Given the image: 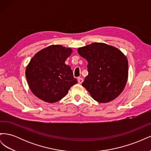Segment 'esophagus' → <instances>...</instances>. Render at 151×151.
Returning <instances> with one entry per match:
<instances>
[{
  "instance_id": "34e87169",
  "label": "esophagus",
  "mask_w": 151,
  "mask_h": 151,
  "mask_svg": "<svg viewBox=\"0 0 151 151\" xmlns=\"http://www.w3.org/2000/svg\"><path fill=\"white\" fill-rule=\"evenodd\" d=\"M77 81H78V83L79 84H82L83 82V79L81 78V77H78V78H77Z\"/></svg>"
}]
</instances>
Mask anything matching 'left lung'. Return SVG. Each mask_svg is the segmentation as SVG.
Returning a JSON list of instances; mask_svg holds the SVG:
<instances>
[{"label": "left lung", "mask_w": 151, "mask_h": 151, "mask_svg": "<svg viewBox=\"0 0 151 151\" xmlns=\"http://www.w3.org/2000/svg\"><path fill=\"white\" fill-rule=\"evenodd\" d=\"M77 52L88 62V75L82 84L99 103L111 101L124 89L129 63L119 49L103 43L79 48Z\"/></svg>", "instance_id": "1"}]
</instances>
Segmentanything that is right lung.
Wrapping results in <instances>:
<instances>
[{
	"instance_id": "right-lung-1",
	"label": "right lung",
	"mask_w": 151,
	"mask_h": 151,
	"mask_svg": "<svg viewBox=\"0 0 151 151\" xmlns=\"http://www.w3.org/2000/svg\"><path fill=\"white\" fill-rule=\"evenodd\" d=\"M70 48L53 45L36 53L26 69L29 88L36 97L53 103L62 99L77 83L71 67L65 63Z\"/></svg>"
}]
</instances>
